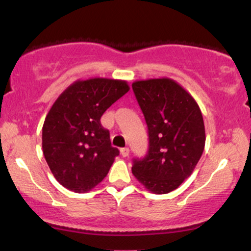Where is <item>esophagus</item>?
I'll return each mask as SVG.
<instances>
[{"instance_id":"esophagus-1","label":"esophagus","mask_w":251,"mask_h":251,"mask_svg":"<svg viewBox=\"0 0 251 251\" xmlns=\"http://www.w3.org/2000/svg\"><path fill=\"white\" fill-rule=\"evenodd\" d=\"M120 153H122L123 157H128L129 150L127 148H123L122 150H120Z\"/></svg>"}]
</instances>
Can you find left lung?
Masks as SVG:
<instances>
[{
	"mask_svg": "<svg viewBox=\"0 0 251 251\" xmlns=\"http://www.w3.org/2000/svg\"><path fill=\"white\" fill-rule=\"evenodd\" d=\"M149 128V152L134 159L132 174L157 195L174 191L191 176L205 145V127L198 103L169 77L132 83Z\"/></svg>",
	"mask_w": 251,
	"mask_h": 251,
	"instance_id": "1",
	"label": "left lung"
}]
</instances>
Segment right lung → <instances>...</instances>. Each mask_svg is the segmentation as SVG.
<instances>
[{"label": "right lung", "mask_w": 251, "mask_h": 251, "mask_svg": "<svg viewBox=\"0 0 251 251\" xmlns=\"http://www.w3.org/2000/svg\"><path fill=\"white\" fill-rule=\"evenodd\" d=\"M129 91L124 80L93 77L68 86L42 127V150L55 179L71 191H91L108 174L119 150L100 118Z\"/></svg>", "instance_id": "1"}]
</instances>
